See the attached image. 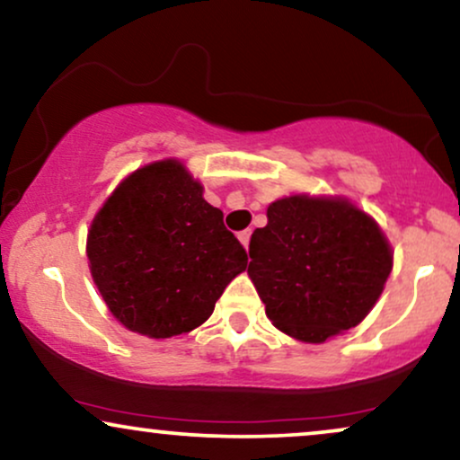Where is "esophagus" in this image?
I'll return each mask as SVG.
<instances>
[{
    "instance_id": "1",
    "label": "esophagus",
    "mask_w": 460,
    "mask_h": 460,
    "mask_svg": "<svg viewBox=\"0 0 460 460\" xmlns=\"http://www.w3.org/2000/svg\"><path fill=\"white\" fill-rule=\"evenodd\" d=\"M237 240L242 242L243 248H248V243H250V231H248V229H246V231H240V234H237Z\"/></svg>"
}]
</instances>
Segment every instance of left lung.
<instances>
[{
	"label": "left lung",
	"instance_id": "1",
	"mask_svg": "<svg viewBox=\"0 0 460 460\" xmlns=\"http://www.w3.org/2000/svg\"><path fill=\"white\" fill-rule=\"evenodd\" d=\"M248 252V276L267 318L305 344L357 327L393 270L385 231L346 197L276 199Z\"/></svg>",
	"mask_w": 460,
	"mask_h": 460
}]
</instances>
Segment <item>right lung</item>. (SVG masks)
I'll return each instance as SVG.
<instances>
[{
    "mask_svg": "<svg viewBox=\"0 0 460 460\" xmlns=\"http://www.w3.org/2000/svg\"><path fill=\"white\" fill-rule=\"evenodd\" d=\"M86 257L116 321L153 340L206 323L248 265L223 212L178 159L148 163L112 190L91 223Z\"/></svg>",
    "mask_w": 460,
    "mask_h": 460,
    "instance_id": "right-lung-1",
    "label": "right lung"
}]
</instances>
